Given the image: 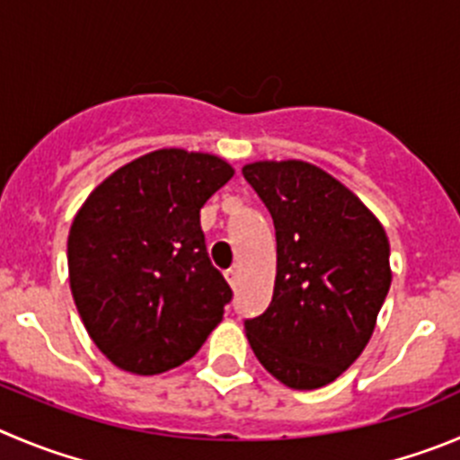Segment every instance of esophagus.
<instances>
[{"instance_id": "obj_1", "label": "esophagus", "mask_w": 460, "mask_h": 460, "mask_svg": "<svg viewBox=\"0 0 460 460\" xmlns=\"http://www.w3.org/2000/svg\"><path fill=\"white\" fill-rule=\"evenodd\" d=\"M226 281H229V286L231 288H235V286H238L240 283V272H238V268H231V270H226Z\"/></svg>"}]
</instances>
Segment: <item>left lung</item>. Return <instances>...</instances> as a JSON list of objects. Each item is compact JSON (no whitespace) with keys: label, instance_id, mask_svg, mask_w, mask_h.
I'll return each mask as SVG.
<instances>
[{"label":"left lung","instance_id":"8db88e82","mask_svg":"<svg viewBox=\"0 0 460 460\" xmlns=\"http://www.w3.org/2000/svg\"><path fill=\"white\" fill-rule=\"evenodd\" d=\"M243 174L277 231L268 311L244 320L261 366L295 390L336 381L360 356L388 295L385 229L354 192L306 161H256Z\"/></svg>","mask_w":460,"mask_h":460}]
</instances>
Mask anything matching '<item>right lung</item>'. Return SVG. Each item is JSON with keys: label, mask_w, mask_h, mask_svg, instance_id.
<instances>
[{"label": "right lung", "mask_w": 460, "mask_h": 460, "mask_svg": "<svg viewBox=\"0 0 460 460\" xmlns=\"http://www.w3.org/2000/svg\"><path fill=\"white\" fill-rule=\"evenodd\" d=\"M234 177L220 156L156 149L94 188L67 235L70 288L102 354L161 375L199 351L231 288L206 254L199 210Z\"/></svg>", "instance_id": "right-lung-1"}]
</instances>
